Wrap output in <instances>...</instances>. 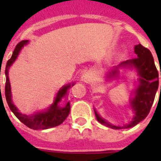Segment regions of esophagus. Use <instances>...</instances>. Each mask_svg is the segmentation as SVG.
I'll return each instance as SVG.
<instances>
[{
  "label": "esophagus",
  "mask_w": 161,
  "mask_h": 161,
  "mask_svg": "<svg viewBox=\"0 0 161 161\" xmlns=\"http://www.w3.org/2000/svg\"><path fill=\"white\" fill-rule=\"evenodd\" d=\"M90 78H91L90 73L87 72V73H84L83 75H82V77H81V79H82V81H83V82L88 83V82H89V81H90Z\"/></svg>",
  "instance_id": "obj_1"
}]
</instances>
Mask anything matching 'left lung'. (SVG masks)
I'll use <instances>...</instances> for the list:
<instances>
[{
    "label": "left lung",
    "instance_id": "obj_1",
    "mask_svg": "<svg viewBox=\"0 0 161 161\" xmlns=\"http://www.w3.org/2000/svg\"><path fill=\"white\" fill-rule=\"evenodd\" d=\"M135 53L137 58L123 62L119 64V67L125 66H134L140 74V85L135 92V97L131 100V105L135 110V117L130 124L124 126H115L103 119L99 115L95 113L96 119L102 125H105L114 130H122L135 126L137 124L145 119L150 113L151 106L155 99V93L159 87V73L155 65L154 58L148 48L139 44L135 47ZM117 73V70H114L109 73V76H114ZM161 76V71H160ZM161 92V85H160Z\"/></svg>",
    "mask_w": 161,
    "mask_h": 161
}]
</instances>
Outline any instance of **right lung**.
I'll return each instance as SVG.
<instances>
[{"instance_id":"right-lung-1","label":"right lung","mask_w":161,"mask_h":161,"mask_svg":"<svg viewBox=\"0 0 161 161\" xmlns=\"http://www.w3.org/2000/svg\"><path fill=\"white\" fill-rule=\"evenodd\" d=\"M27 42L28 41H26V40L20 42L16 46V48L14 50L11 58L6 63V70H5V73H6L5 95H6V102L8 103L10 109L13 112L14 114L16 115V117L30 129H32V130H46V129H49V128L56 127V126L61 125L66 119V118L68 117L69 112H70V103H69V102L66 104L65 107L63 108H61L58 105V103L60 102L62 98L65 96L68 89L71 87L70 84L64 86L63 88H61L57 94L54 103L50 106L48 110H47L46 112L37 113V114L33 115L22 114L17 110L16 107L14 105L12 101H11V86H10V82H9L8 78V68L13 63L14 61L16 60L19 54V52L21 51V49L22 48L24 45L27 43Z\"/></svg>"}]
</instances>
